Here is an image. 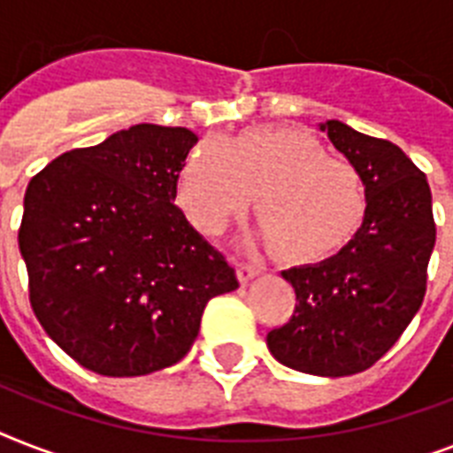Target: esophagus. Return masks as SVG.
Instances as JSON below:
<instances>
[{"mask_svg": "<svg viewBox=\"0 0 453 453\" xmlns=\"http://www.w3.org/2000/svg\"><path fill=\"white\" fill-rule=\"evenodd\" d=\"M256 275H261V268L254 265V263H240V265H237V277H240L242 284H247L249 280H254Z\"/></svg>", "mask_w": 453, "mask_h": 453, "instance_id": "obj_1", "label": "esophagus"}]
</instances>
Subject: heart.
Here are the masks:
<instances>
[{
  "instance_id": "heart-1",
  "label": "heart",
  "mask_w": 453,
  "mask_h": 453,
  "mask_svg": "<svg viewBox=\"0 0 453 453\" xmlns=\"http://www.w3.org/2000/svg\"><path fill=\"white\" fill-rule=\"evenodd\" d=\"M256 190L258 233L273 254L315 263L336 254L362 226V178L348 162L296 129L254 127L227 138H204L185 155L176 204L206 234H219L247 209Z\"/></svg>"
}]
</instances>
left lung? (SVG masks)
Returning a JSON list of instances; mask_svg holds the SVG:
<instances>
[{"label": "left lung", "mask_w": 453, "mask_h": 453, "mask_svg": "<svg viewBox=\"0 0 453 453\" xmlns=\"http://www.w3.org/2000/svg\"><path fill=\"white\" fill-rule=\"evenodd\" d=\"M319 129L362 178L365 219L336 256L282 270L296 310L265 341L284 366L338 379L376 365L418 312L435 220L426 173L397 145L338 119Z\"/></svg>", "instance_id": "obj_1"}]
</instances>
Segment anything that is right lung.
<instances>
[{
  "label": "right lung",
  "mask_w": 453,
  "mask_h": 453,
  "mask_svg": "<svg viewBox=\"0 0 453 453\" xmlns=\"http://www.w3.org/2000/svg\"><path fill=\"white\" fill-rule=\"evenodd\" d=\"M195 143L183 127L136 124L63 152L25 190L18 247L30 305L88 372L122 379L176 365L206 303L240 287L173 204Z\"/></svg>",
  "instance_id": "right-lung-1"
}]
</instances>
